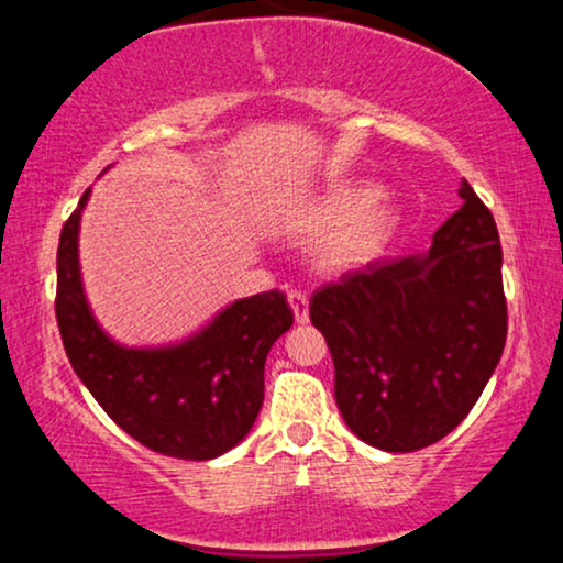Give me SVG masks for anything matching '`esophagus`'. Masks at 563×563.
Wrapping results in <instances>:
<instances>
[{
    "mask_svg": "<svg viewBox=\"0 0 563 563\" xmlns=\"http://www.w3.org/2000/svg\"><path fill=\"white\" fill-rule=\"evenodd\" d=\"M288 303H290V309H294V318L299 325L309 322V299L301 294V290H290Z\"/></svg>",
    "mask_w": 563,
    "mask_h": 563,
    "instance_id": "esophagus-1",
    "label": "esophagus"
}]
</instances>
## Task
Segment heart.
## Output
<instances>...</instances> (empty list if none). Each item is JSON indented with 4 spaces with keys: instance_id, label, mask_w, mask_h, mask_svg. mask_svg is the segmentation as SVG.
Listing matches in <instances>:
<instances>
[{
    "instance_id": "obj_1",
    "label": "heart",
    "mask_w": 563,
    "mask_h": 563,
    "mask_svg": "<svg viewBox=\"0 0 563 563\" xmlns=\"http://www.w3.org/2000/svg\"><path fill=\"white\" fill-rule=\"evenodd\" d=\"M296 232L318 238V260L331 273H349L378 260L399 224V206L391 192L365 183H344L314 198L296 217Z\"/></svg>"
}]
</instances>
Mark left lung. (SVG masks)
I'll return each mask as SVG.
<instances>
[{"label":"left lung","instance_id":"8db88e82","mask_svg":"<svg viewBox=\"0 0 563 563\" xmlns=\"http://www.w3.org/2000/svg\"><path fill=\"white\" fill-rule=\"evenodd\" d=\"M426 254L376 262L318 288L312 325L335 367V405L371 448L448 437L482 397L508 333L495 219L466 179Z\"/></svg>","mask_w":563,"mask_h":563}]
</instances>
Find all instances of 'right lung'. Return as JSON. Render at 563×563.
Returning a JSON list of instances; mask_svg holds the SVG:
<instances>
[{
    "label": "right lung",
    "instance_id": "add662e5",
    "mask_svg": "<svg viewBox=\"0 0 563 563\" xmlns=\"http://www.w3.org/2000/svg\"><path fill=\"white\" fill-rule=\"evenodd\" d=\"M57 245L55 314L70 367L129 437L161 455L211 461L243 442L264 402L269 349L294 325L286 294L249 296L224 307L196 335L169 346H124L97 322L79 264L81 211Z\"/></svg>",
    "mask_w": 563,
    "mask_h": 563
}]
</instances>
